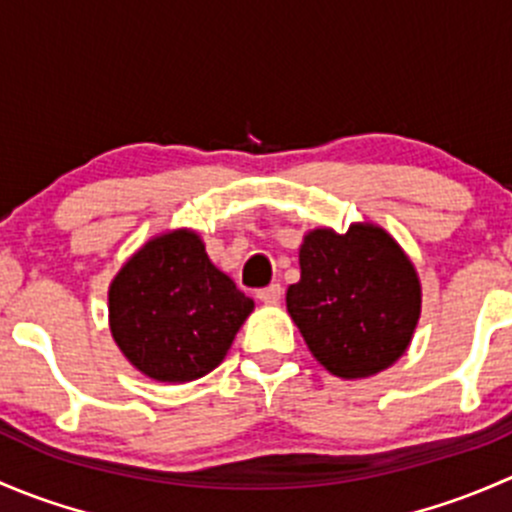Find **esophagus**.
Masks as SVG:
<instances>
[{
	"instance_id": "1",
	"label": "esophagus",
	"mask_w": 512,
	"mask_h": 512,
	"mask_svg": "<svg viewBox=\"0 0 512 512\" xmlns=\"http://www.w3.org/2000/svg\"><path fill=\"white\" fill-rule=\"evenodd\" d=\"M257 299H260V302H265V304H277L282 299V287L280 285H270V287L260 289V292H257Z\"/></svg>"
}]
</instances>
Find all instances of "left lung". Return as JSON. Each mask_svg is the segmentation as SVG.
Segmentation results:
<instances>
[{
	"instance_id": "1",
	"label": "left lung",
	"mask_w": 512,
	"mask_h": 512,
	"mask_svg": "<svg viewBox=\"0 0 512 512\" xmlns=\"http://www.w3.org/2000/svg\"><path fill=\"white\" fill-rule=\"evenodd\" d=\"M287 312L329 374L369 379L409 349L421 280L384 227H317L299 245V282L287 289Z\"/></svg>"
}]
</instances>
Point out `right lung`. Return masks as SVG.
I'll return each mask as SVG.
<instances>
[{
	"mask_svg": "<svg viewBox=\"0 0 512 512\" xmlns=\"http://www.w3.org/2000/svg\"><path fill=\"white\" fill-rule=\"evenodd\" d=\"M255 302L210 262L188 227L138 247L108 287V327L143 376L185 384L210 374Z\"/></svg>",
	"mask_w": 512,
	"mask_h": 512,
	"instance_id": "1",
	"label": "right lung"
}]
</instances>
